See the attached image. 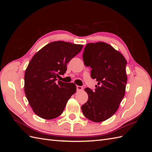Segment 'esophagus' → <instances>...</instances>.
<instances>
[{"label":"esophagus","instance_id":"34e87169","mask_svg":"<svg viewBox=\"0 0 152 152\" xmlns=\"http://www.w3.org/2000/svg\"><path fill=\"white\" fill-rule=\"evenodd\" d=\"M82 89H83V87H82V86H77V90L78 91H82Z\"/></svg>","mask_w":152,"mask_h":152}]
</instances>
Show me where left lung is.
I'll return each instance as SVG.
<instances>
[{
  "label": "left lung",
  "mask_w": 152,
  "mask_h": 152,
  "mask_svg": "<svg viewBox=\"0 0 152 152\" xmlns=\"http://www.w3.org/2000/svg\"><path fill=\"white\" fill-rule=\"evenodd\" d=\"M82 57L98 84L94 91L85 89L88 100L82 105V111L89 120L103 122L117 112L125 95L127 61L120 52L103 42L87 44Z\"/></svg>",
  "instance_id": "1"
}]
</instances>
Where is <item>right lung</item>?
<instances>
[{"label":"right lung","mask_w":152,"mask_h":152,"mask_svg":"<svg viewBox=\"0 0 152 152\" xmlns=\"http://www.w3.org/2000/svg\"><path fill=\"white\" fill-rule=\"evenodd\" d=\"M83 45L55 41L45 45L30 60L25 73V93L34 112L50 120L63 113L68 100L76 92L74 83L56 78L66 71V65Z\"/></svg>","instance_id":"1"}]
</instances>
